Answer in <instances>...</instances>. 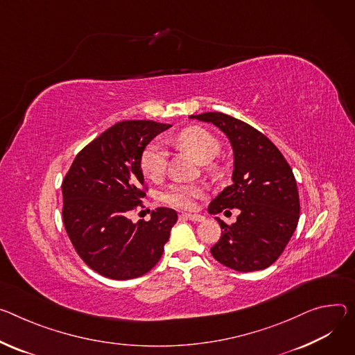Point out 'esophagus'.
Listing matches in <instances>:
<instances>
[{"instance_id":"1","label":"esophagus","mask_w":355,"mask_h":355,"mask_svg":"<svg viewBox=\"0 0 355 355\" xmlns=\"http://www.w3.org/2000/svg\"><path fill=\"white\" fill-rule=\"evenodd\" d=\"M181 218H187V219H189L192 222H202V220H205V216L198 215V214H182Z\"/></svg>"}]
</instances>
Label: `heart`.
I'll list each match as a JSON object with an SVG mask.
<instances>
[{"instance_id":"obj_1","label":"heart","mask_w":355,"mask_h":355,"mask_svg":"<svg viewBox=\"0 0 355 355\" xmlns=\"http://www.w3.org/2000/svg\"><path fill=\"white\" fill-rule=\"evenodd\" d=\"M174 141L177 146L187 150L198 163L207 164L212 161L220 151L219 139L209 130L200 125H191L181 130ZM167 166V153L158 141L150 143L140 155V168L143 174L157 181L163 177ZM204 196V188L198 184L175 182L170 185L161 196L163 202L180 208L191 209L196 201Z\"/></svg>"}]
</instances>
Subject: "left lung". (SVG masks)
Masks as SVG:
<instances>
[{
	"instance_id": "8db88e82",
	"label": "left lung",
	"mask_w": 355,
	"mask_h": 355,
	"mask_svg": "<svg viewBox=\"0 0 355 355\" xmlns=\"http://www.w3.org/2000/svg\"><path fill=\"white\" fill-rule=\"evenodd\" d=\"M227 135L234 150L232 185L209 204L211 214L238 208L236 222L219 218L220 238L211 248L215 259L238 272L269 268L283 253L300 216L297 184L279 148L248 123L220 112L192 114Z\"/></svg>"
}]
</instances>
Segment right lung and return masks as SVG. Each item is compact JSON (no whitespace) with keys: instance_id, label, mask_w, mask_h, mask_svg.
<instances>
[{"instance_id":"1","label":"right lung","mask_w":355,"mask_h":355,"mask_svg":"<svg viewBox=\"0 0 355 355\" xmlns=\"http://www.w3.org/2000/svg\"><path fill=\"white\" fill-rule=\"evenodd\" d=\"M170 124L124 120L79 151L62 182L63 225L82 261L99 275L127 280L150 272L170 238L177 212L157 208L137 223L128 214L146 197L140 155Z\"/></svg>"}]
</instances>
